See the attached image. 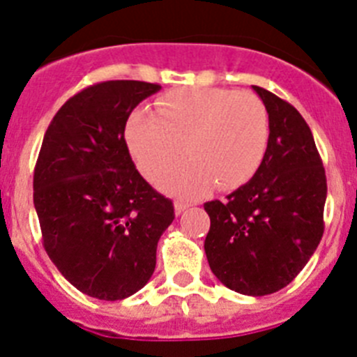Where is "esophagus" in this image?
<instances>
[{"label": "esophagus", "instance_id": "esophagus-1", "mask_svg": "<svg viewBox=\"0 0 357 357\" xmlns=\"http://www.w3.org/2000/svg\"><path fill=\"white\" fill-rule=\"evenodd\" d=\"M188 202H183V201H176L174 202V213L176 215H181L183 211H185V209H188Z\"/></svg>", "mask_w": 357, "mask_h": 357}]
</instances>
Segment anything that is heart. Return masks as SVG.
<instances>
[{"label": "heart", "instance_id": "obj_1", "mask_svg": "<svg viewBox=\"0 0 357 357\" xmlns=\"http://www.w3.org/2000/svg\"><path fill=\"white\" fill-rule=\"evenodd\" d=\"M126 146L139 171L160 181L165 194L194 199L238 190L254 178L269 144L268 109L257 95L224 88H179L155 102V112L135 109L126 119Z\"/></svg>", "mask_w": 357, "mask_h": 357}]
</instances>
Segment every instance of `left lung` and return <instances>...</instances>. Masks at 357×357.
<instances>
[{
    "instance_id": "1",
    "label": "left lung",
    "mask_w": 357,
    "mask_h": 357,
    "mask_svg": "<svg viewBox=\"0 0 357 357\" xmlns=\"http://www.w3.org/2000/svg\"><path fill=\"white\" fill-rule=\"evenodd\" d=\"M254 91L268 109V151L245 186L204 204L211 220L204 250L225 287L268 296L291 284L317 250L328 185L303 116L268 89Z\"/></svg>"
}]
</instances>
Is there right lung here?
I'll list each match as a JSON object with an SVG mask.
<instances>
[{
	"mask_svg": "<svg viewBox=\"0 0 357 357\" xmlns=\"http://www.w3.org/2000/svg\"><path fill=\"white\" fill-rule=\"evenodd\" d=\"M160 91L141 81H107L66 100L43 135L33 202L45 252L75 289L118 301L141 291L156 245L174 220L172 201L139 174L126 119Z\"/></svg>",
	"mask_w": 357,
	"mask_h": 357,
	"instance_id": "add662e5",
	"label": "right lung"
}]
</instances>
